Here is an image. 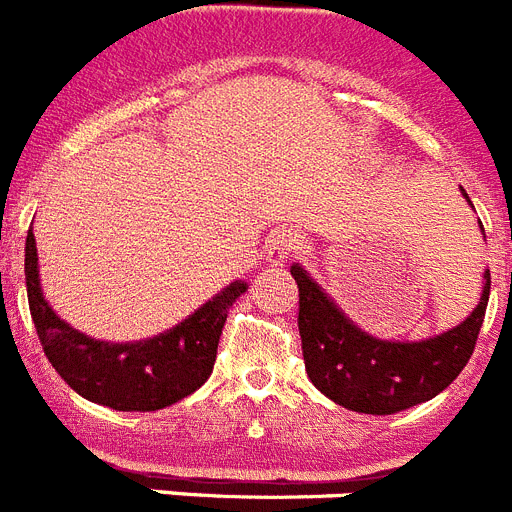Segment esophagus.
Here are the masks:
<instances>
[{"label":"esophagus","instance_id":"1","mask_svg":"<svg viewBox=\"0 0 512 512\" xmlns=\"http://www.w3.org/2000/svg\"><path fill=\"white\" fill-rule=\"evenodd\" d=\"M302 234L294 229H281V231H273L268 236V242H265V260L273 265H281L286 263V257H291L296 249L302 247Z\"/></svg>","mask_w":512,"mask_h":512}]
</instances>
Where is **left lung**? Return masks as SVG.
<instances>
[{"mask_svg": "<svg viewBox=\"0 0 512 512\" xmlns=\"http://www.w3.org/2000/svg\"><path fill=\"white\" fill-rule=\"evenodd\" d=\"M291 276L299 286V336L309 380L343 409L375 416L429 401L461 375L474 354L492 283L484 270L482 299L461 325L427 341H382L354 325L302 265H291Z\"/></svg>", "mask_w": 512, "mask_h": 512, "instance_id": "8db88e82", "label": "left lung"}]
</instances>
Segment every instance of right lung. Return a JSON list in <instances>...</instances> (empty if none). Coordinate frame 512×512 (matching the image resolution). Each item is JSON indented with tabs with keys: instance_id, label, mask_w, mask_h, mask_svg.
<instances>
[{
	"instance_id": "obj_1",
	"label": "right lung",
	"mask_w": 512,
	"mask_h": 512,
	"mask_svg": "<svg viewBox=\"0 0 512 512\" xmlns=\"http://www.w3.org/2000/svg\"><path fill=\"white\" fill-rule=\"evenodd\" d=\"M25 286L51 367L75 393L114 411H158L195 393L213 372L229 307L247 291V283L234 281L161 336L135 343L96 341L67 325L44 299L33 231L25 239Z\"/></svg>"
}]
</instances>
